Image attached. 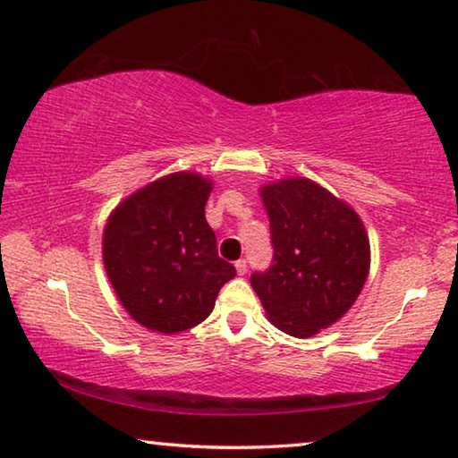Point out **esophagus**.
<instances>
[{
  "mask_svg": "<svg viewBox=\"0 0 458 458\" xmlns=\"http://www.w3.org/2000/svg\"><path fill=\"white\" fill-rule=\"evenodd\" d=\"M234 267H236V273H238V275H244V273H246V268H249V265H246V260H244V259L236 260Z\"/></svg>",
  "mask_w": 458,
  "mask_h": 458,
  "instance_id": "34e87169",
  "label": "esophagus"
}]
</instances>
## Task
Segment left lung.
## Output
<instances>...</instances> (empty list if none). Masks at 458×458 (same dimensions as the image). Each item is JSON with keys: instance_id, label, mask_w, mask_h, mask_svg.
Segmentation results:
<instances>
[{"instance_id": "obj_1", "label": "left lung", "mask_w": 458, "mask_h": 458, "mask_svg": "<svg viewBox=\"0 0 458 458\" xmlns=\"http://www.w3.org/2000/svg\"><path fill=\"white\" fill-rule=\"evenodd\" d=\"M273 265L250 285L268 322L295 338L336 324L357 301L371 267L359 214L316 181L287 177L260 187Z\"/></svg>"}]
</instances>
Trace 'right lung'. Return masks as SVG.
<instances>
[{
	"instance_id": "1",
	"label": "right lung",
	"mask_w": 458,
	"mask_h": 458,
	"mask_svg": "<svg viewBox=\"0 0 458 458\" xmlns=\"http://www.w3.org/2000/svg\"><path fill=\"white\" fill-rule=\"evenodd\" d=\"M214 183L199 173H171L126 198L107 217L104 267L132 320L177 334L212 314L236 268L217 257L206 220Z\"/></svg>"
}]
</instances>
